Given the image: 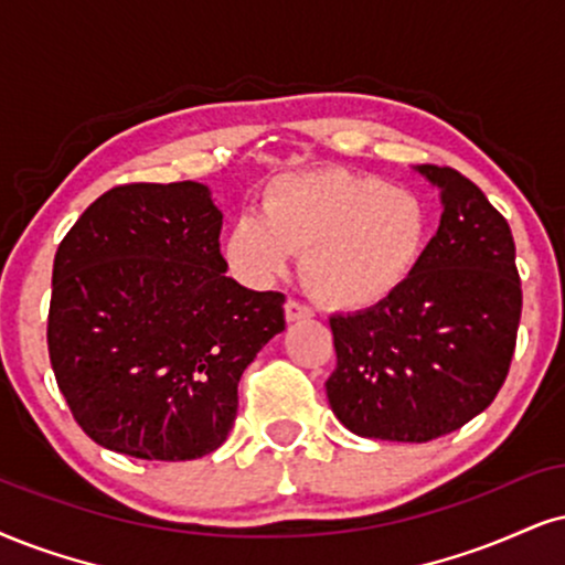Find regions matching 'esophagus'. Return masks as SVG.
Segmentation results:
<instances>
[{
    "label": "esophagus",
    "mask_w": 565,
    "mask_h": 565,
    "mask_svg": "<svg viewBox=\"0 0 565 565\" xmlns=\"http://www.w3.org/2000/svg\"><path fill=\"white\" fill-rule=\"evenodd\" d=\"M285 319H288L290 324L303 322V319H311V309H309V306L298 303V301H288V303H285Z\"/></svg>",
    "instance_id": "esophagus-1"
}]
</instances>
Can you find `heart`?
<instances>
[{"label":"heart","instance_id":"heart-1","mask_svg":"<svg viewBox=\"0 0 565 565\" xmlns=\"http://www.w3.org/2000/svg\"><path fill=\"white\" fill-rule=\"evenodd\" d=\"M427 238L429 214L414 191L322 167L271 178L262 214L235 217L222 254L248 285L271 282L301 254V277L319 303L366 311L408 282Z\"/></svg>","mask_w":565,"mask_h":565}]
</instances>
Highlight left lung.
Masks as SVG:
<instances>
[{
    "mask_svg": "<svg viewBox=\"0 0 565 565\" xmlns=\"http://www.w3.org/2000/svg\"><path fill=\"white\" fill-rule=\"evenodd\" d=\"M440 191V227L408 282L380 306L330 319L332 414L359 437L427 443L495 401L521 319L508 222L450 167H411Z\"/></svg>",
    "mask_w": 565,
    "mask_h": 565,
    "instance_id": "obj_1",
    "label": "left lung"
}]
</instances>
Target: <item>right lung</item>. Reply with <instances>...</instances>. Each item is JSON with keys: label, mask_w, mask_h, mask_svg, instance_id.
Returning <instances> with one entry per match:
<instances>
[{"label": "right lung", "mask_w": 565, "mask_h": 565, "mask_svg": "<svg viewBox=\"0 0 565 565\" xmlns=\"http://www.w3.org/2000/svg\"><path fill=\"white\" fill-rule=\"evenodd\" d=\"M209 185L134 183L90 204L60 243L49 359L102 448L193 461L227 440L238 382L285 330V296L227 277Z\"/></svg>", "instance_id": "add662e5"}]
</instances>
